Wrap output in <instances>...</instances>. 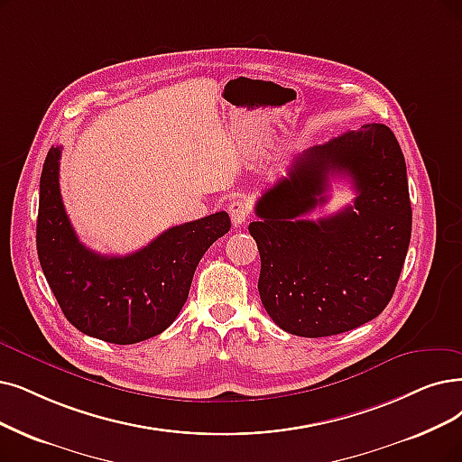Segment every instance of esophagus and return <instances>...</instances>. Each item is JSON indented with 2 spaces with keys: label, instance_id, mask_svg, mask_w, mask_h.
<instances>
[{
  "label": "esophagus",
  "instance_id": "34e87169",
  "mask_svg": "<svg viewBox=\"0 0 462 462\" xmlns=\"http://www.w3.org/2000/svg\"><path fill=\"white\" fill-rule=\"evenodd\" d=\"M227 212H229V216H231L233 226H235V227H241V226L245 224V221L248 219V216H250V207H248L246 200L235 199V200L229 202Z\"/></svg>",
  "mask_w": 462,
  "mask_h": 462
}]
</instances>
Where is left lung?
<instances>
[{"mask_svg": "<svg viewBox=\"0 0 462 462\" xmlns=\"http://www.w3.org/2000/svg\"><path fill=\"white\" fill-rule=\"evenodd\" d=\"M336 175L349 178L354 205L305 220ZM255 216L248 231L262 257L257 290L276 326L326 337L374 320L393 298L411 238L408 174L394 133L370 123L309 147L257 200Z\"/></svg>", "mask_w": 462, "mask_h": 462, "instance_id": "obj_1", "label": "left lung"}]
</instances>
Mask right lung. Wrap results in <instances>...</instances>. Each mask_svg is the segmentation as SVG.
Wrapping results in <instances>:
<instances>
[{"mask_svg": "<svg viewBox=\"0 0 462 462\" xmlns=\"http://www.w3.org/2000/svg\"><path fill=\"white\" fill-rule=\"evenodd\" d=\"M60 153L51 147L40 180L38 255L64 317L83 334L133 345L167 329L188 301L200 257L231 229L216 212L161 233L128 255L88 250L73 231L60 197Z\"/></svg>", "mask_w": 462, "mask_h": 462, "instance_id": "1", "label": "right lung"}]
</instances>
